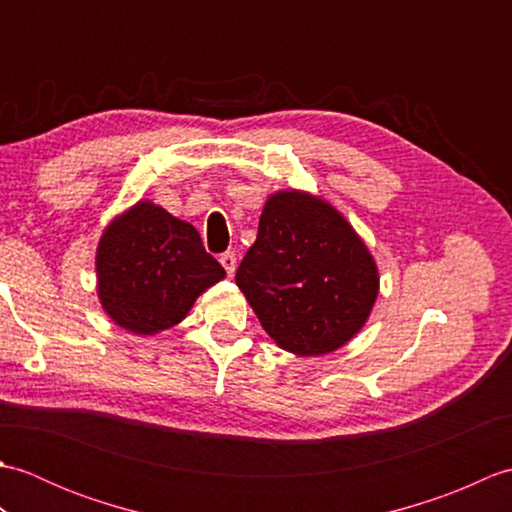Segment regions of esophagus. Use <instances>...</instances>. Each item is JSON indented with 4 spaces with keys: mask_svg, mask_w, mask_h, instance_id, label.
Returning <instances> with one entry per match:
<instances>
[{
    "mask_svg": "<svg viewBox=\"0 0 512 512\" xmlns=\"http://www.w3.org/2000/svg\"><path fill=\"white\" fill-rule=\"evenodd\" d=\"M220 262H222V266H224V270H226L228 275H233V273H235V268H237V257H235L233 250H226V253L220 257Z\"/></svg>",
    "mask_w": 512,
    "mask_h": 512,
    "instance_id": "1",
    "label": "esophagus"
}]
</instances>
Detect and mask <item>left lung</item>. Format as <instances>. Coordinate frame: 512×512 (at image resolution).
Wrapping results in <instances>:
<instances>
[{
  "label": "left lung",
  "instance_id": "obj_1",
  "mask_svg": "<svg viewBox=\"0 0 512 512\" xmlns=\"http://www.w3.org/2000/svg\"><path fill=\"white\" fill-rule=\"evenodd\" d=\"M235 284L281 350L319 356L363 328L378 268L334 206L288 189L268 198Z\"/></svg>",
  "mask_w": 512,
  "mask_h": 512
}]
</instances>
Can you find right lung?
<instances>
[{"mask_svg":"<svg viewBox=\"0 0 512 512\" xmlns=\"http://www.w3.org/2000/svg\"><path fill=\"white\" fill-rule=\"evenodd\" d=\"M96 277L110 319L147 336L180 323L193 301L226 273L189 222L140 200L105 228Z\"/></svg>","mask_w":512,"mask_h":512,"instance_id":"right-lung-1","label":"right lung"}]
</instances>
